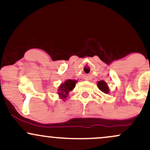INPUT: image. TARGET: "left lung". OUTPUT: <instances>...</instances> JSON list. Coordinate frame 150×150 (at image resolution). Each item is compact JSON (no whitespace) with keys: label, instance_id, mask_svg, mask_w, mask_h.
<instances>
[{"label":"left lung","instance_id":"obj_1","mask_svg":"<svg viewBox=\"0 0 150 150\" xmlns=\"http://www.w3.org/2000/svg\"><path fill=\"white\" fill-rule=\"evenodd\" d=\"M97 87H99V89H100L101 92L105 93V94H108V92H109V89H108L107 84L104 80L99 81L97 82Z\"/></svg>","mask_w":150,"mask_h":150}]
</instances>
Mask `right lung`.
<instances>
[{
	"label": "right lung",
	"instance_id": "1",
	"mask_svg": "<svg viewBox=\"0 0 150 150\" xmlns=\"http://www.w3.org/2000/svg\"><path fill=\"white\" fill-rule=\"evenodd\" d=\"M77 80H67L64 83H62L58 89V94L61 99L65 100L68 97V94L70 91H72L75 87V83H77Z\"/></svg>",
	"mask_w": 150,
	"mask_h": 150
}]
</instances>
